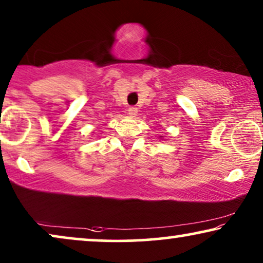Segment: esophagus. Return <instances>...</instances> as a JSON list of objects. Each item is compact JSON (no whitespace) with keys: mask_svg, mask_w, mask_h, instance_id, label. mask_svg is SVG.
<instances>
[{"mask_svg":"<svg viewBox=\"0 0 263 263\" xmlns=\"http://www.w3.org/2000/svg\"><path fill=\"white\" fill-rule=\"evenodd\" d=\"M128 112H129V115H130L132 117H135L136 115H138V107H136V106H130V107H129Z\"/></svg>","mask_w":263,"mask_h":263,"instance_id":"obj_1","label":"esophagus"}]
</instances>
